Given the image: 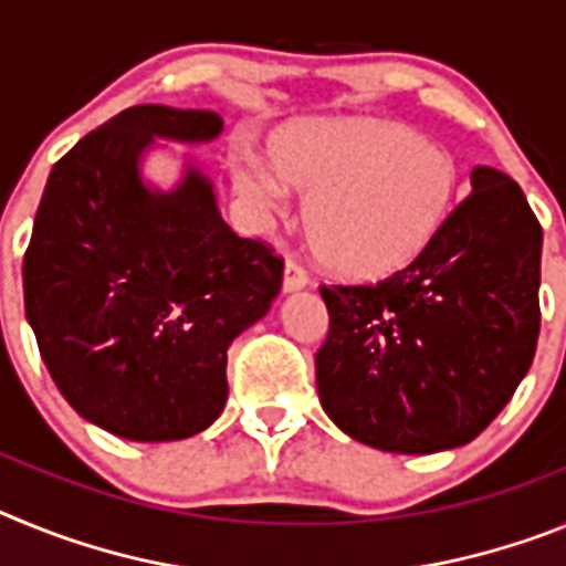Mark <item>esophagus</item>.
<instances>
[{
	"mask_svg": "<svg viewBox=\"0 0 566 566\" xmlns=\"http://www.w3.org/2000/svg\"><path fill=\"white\" fill-rule=\"evenodd\" d=\"M307 282H311V276H307V270L302 268V262L293 259V255H287V262H284V290H298Z\"/></svg>",
	"mask_w": 566,
	"mask_h": 566,
	"instance_id": "obj_1",
	"label": "esophagus"
}]
</instances>
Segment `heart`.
I'll use <instances>...</instances> for the list:
<instances>
[{"label": "heart", "mask_w": 566, "mask_h": 566, "mask_svg": "<svg viewBox=\"0 0 566 566\" xmlns=\"http://www.w3.org/2000/svg\"><path fill=\"white\" fill-rule=\"evenodd\" d=\"M270 150L276 167L255 154L233 156L235 190L262 216L290 208V185L313 196V248L344 276L378 279L416 262L461 193L453 154L396 122H290Z\"/></svg>", "instance_id": "b5f03b06"}]
</instances>
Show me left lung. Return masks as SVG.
Here are the masks:
<instances>
[{"mask_svg":"<svg viewBox=\"0 0 566 566\" xmlns=\"http://www.w3.org/2000/svg\"><path fill=\"white\" fill-rule=\"evenodd\" d=\"M542 224L524 190L475 167L436 242L381 282L322 284L324 412L361 444L436 453L473 441L533 365Z\"/></svg>","mask_w":566,"mask_h":566,"instance_id":"obj_1","label":"left lung"}]
</instances>
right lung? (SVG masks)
Listing matches in <instances>:
<instances>
[{
    "label": "right lung",
    "mask_w": 566,
    "mask_h": 566,
    "mask_svg": "<svg viewBox=\"0 0 566 566\" xmlns=\"http://www.w3.org/2000/svg\"><path fill=\"white\" fill-rule=\"evenodd\" d=\"M222 116L136 105L53 165L22 259L24 316L67 405L130 441H179L228 401V347L270 311L284 259L239 239L199 170L150 193L154 136L205 142Z\"/></svg>",
    "instance_id": "right-lung-1"
}]
</instances>
